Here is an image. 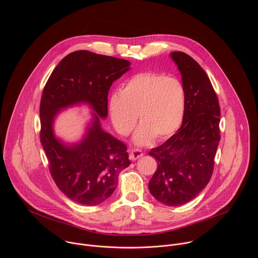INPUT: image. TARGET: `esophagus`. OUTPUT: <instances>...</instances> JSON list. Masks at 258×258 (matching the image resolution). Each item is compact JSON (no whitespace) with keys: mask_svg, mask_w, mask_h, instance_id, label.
I'll return each mask as SVG.
<instances>
[{"mask_svg":"<svg viewBox=\"0 0 258 258\" xmlns=\"http://www.w3.org/2000/svg\"><path fill=\"white\" fill-rule=\"evenodd\" d=\"M143 155H144L143 151L138 150V149H133V150H131V152H130V154H129V158H130V160H132V161H136L137 159H139V158L142 157Z\"/></svg>","mask_w":258,"mask_h":258,"instance_id":"1","label":"esophagus"}]
</instances>
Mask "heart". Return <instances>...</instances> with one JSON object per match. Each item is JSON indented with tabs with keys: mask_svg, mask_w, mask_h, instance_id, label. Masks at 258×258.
I'll use <instances>...</instances> for the list:
<instances>
[{
	"mask_svg": "<svg viewBox=\"0 0 258 258\" xmlns=\"http://www.w3.org/2000/svg\"><path fill=\"white\" fill-rule=\"evenodd\" d=\"M184 89L182 82L164 74L143 73L132 76L112 95L108 111L115 130L128 136L137 122L134 142L146 145L153 138L158 141L172 136L184 117Z\"/></svg>",
	"mask_w": 258,
	"mask_h": 258,
	"instance_id": "obj_1",
	"label": "heart"
}]
</instances>
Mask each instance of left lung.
<instances>
[{
  "mask_svg": "<svg viewBox=\"0 0 258 258\" xmlns=\"http://www.w3.org/2000/svg\"><path fill=\"white\" fill-rule=\"evenodd\" d=\"M184 86V117L181 128L149 155L158 168L149 189L160 203L177 207L196 198L210 182L220 143L221 109L217 94L205 71L189 55L171 52Z\"/></svg>",
  "mask_w": 258,
  "mask_h": 258,
  "instance_id": "8db88e82",
  "label": "left lung"
}]
</instances>
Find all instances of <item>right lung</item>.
<instances>
[{
  "mask_svg": "<svg viewBox=\"0 0 258 258\" xmlns=\"http://www.w3.org/2000/svg\"><path fill=\"white\" fill-rule=\"evenodd\" d=\"M130 70V61L77 50L67 55L50 74L41 95L40 143L57 187L72 201L97 206L116 188L119 173L130 165L124 143L105 132L112 83ZM79 104L94 110L84 138L67 145L54 135L58 111Z\"/></svg>",
  "mask_w": 258,
  "mask_h": 258,
  "instance_id": "obj_1",
  "label": "right lung"
}]
</instances>
